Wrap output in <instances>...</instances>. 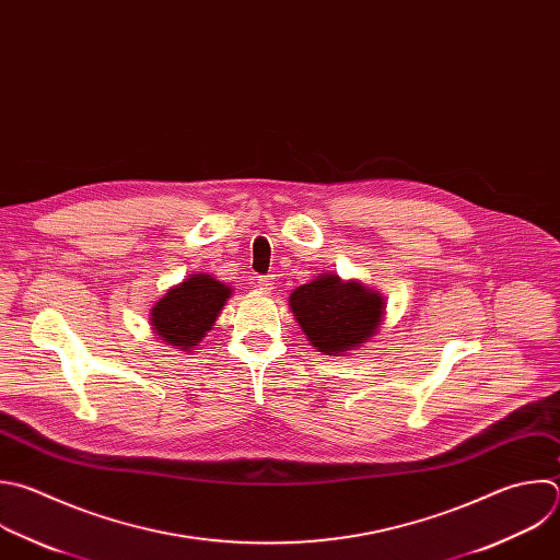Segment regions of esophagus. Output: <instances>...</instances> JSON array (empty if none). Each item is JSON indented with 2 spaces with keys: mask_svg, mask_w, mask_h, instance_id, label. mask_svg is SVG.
<instances>
[{
  "mask_svg": "<svg viewBox=\"0 0 560 560\" xmlns=\"http://www.w3.org/2000/svg\"><path fill=\"white\" fill-rule=\"evenodd\" d=\"M255 285L264 292H270L272 285H275V277L272 275H259V277H255Z\"/></svg>",
  "mask_w": 560,
  "mask_h": 560,
  "instance_id": "34e87169",
  "label": "esophagus"
}]
</instances>
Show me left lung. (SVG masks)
Returning <instances> with one entry per match:
<instances>
[{
    "instance_id": "obj_1",
    "label": "left lung",
    "mask_w": 560,
    "mask_h": 560,
    "mask_svg": "<svg viewBox=\"0 0 560 560\" xmlns=\"http://www.w3.org/2000/svg\"><path fill=\"white\" fill-rule=\"evenodd\" d=\"M290 310L312 347L325 355H342L378 331L385 299L358 281L320 275L290 294Z\"/></svg>"
}]
</instances>
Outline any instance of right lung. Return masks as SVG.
<instances>
[{
	"instance_id": "obj_1",
	"label": "right lung",
	"mask_w": 560,
	"mask_h": 560,
	"mask_svg": "<svg viewBox=\"0 0 560 560\" xmlns=\"http://www.w3.org/2000/svg\"><path fill=\"white\" fill-rule=\"evenodd\" d=\"M233 290L211 275H191L151 307L155 336L177 351H191L213 329Z\"/></svg>"
}]
</instances>
